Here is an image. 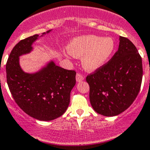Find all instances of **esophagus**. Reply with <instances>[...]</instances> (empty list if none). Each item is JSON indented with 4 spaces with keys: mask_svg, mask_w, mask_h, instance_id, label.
<instances>
[{
    "mask_svg": "<svg viewBox=\"0 0 150 150\" xmlns=\"http://www.w3.org/2000/svg\"><path fill=\"white\" fill-rule=\"evenodd\" d=\"M84 80V77L83 76V75H81L80 73H78L76 75V81L78 83H80L81 82V81H83Z\"/></svg>",
    "mask_w": 150,
    "mask_h": 150,
    "instance_id": "obj_1",
    "label": "esophagus"
}]
</instances>
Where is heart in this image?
<instances>
[{
  "label": "heart",
  "mask_w": 150,
  "mask_h": 150,
  "mask_svg": "<svg viewBox=\"0 0 150 150\" xmlns=\"http://www.w3.org/2000/svg\"><path fill=\"white\" fill-rule=\"evenodd\" d=\"M115 49V43L112 38L93 35L75 38L67 46L71 55L82 58L83 67L89 72L96 71L105 65Z\"/></svg>",
  "instance_id": "1"
}]
</instances>
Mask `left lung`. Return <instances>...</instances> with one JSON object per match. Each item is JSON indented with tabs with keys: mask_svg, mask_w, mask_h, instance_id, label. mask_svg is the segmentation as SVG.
Instances as JSON below:
<instances>
[{
	"mask_svg": "<svg viewBox=\"0 0 150 150\" xmlns=\"http://www.w3.org/2000/svg\"><path fill=\"white\" fill-rule=\"evenodd\" d=\"M119 40L111 59L86 77L92 107L107 117L117 115L131 105L142 81V61L137 48L126 38L120 36Z\"/></svg>",
	"mask_w": 150,
	"mask_h": 150,
	"instance_id": "1",
	"label": "left lung"
}]
</instances>
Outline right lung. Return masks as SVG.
Here are the masks:
<instances>
[{"label":"right lung","instance_id":"1","mask_svg":"<svg viewBox=\"0 0 150 150\" xmlns=\"http://www.w3.org/2000/svg\"><path fill=\"white\" fill-rule=\"evenodd\" d=\"M51 31L19 41L12 49L6 67L7 83L16 103L28 115L43 121L54 120L65 112L76 83L75 71L56 65L52 60L33 73L25 72L21 67L19 57L30 54L34 42Z\"/></svg>","mask_w":150,"mask_h":150}]
</instances>
